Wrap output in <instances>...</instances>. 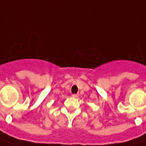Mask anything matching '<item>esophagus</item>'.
<instances>
[{
	"label": "esophagus",
	"mask_w": 146,
	"mask_h": 146,
	"mask_svg": "<svg viewBox=\"0 0 146 146\" xmlns=\"http://www.w3.org/2000/svg\"><path fill=\"white\" fill-rule=\"evenodd\" d=\"M72 96H73V98H78L79 97V95H78V94H73Z\"/></svg>",
	"instance_id": "obj_1"
}]
</instances>
